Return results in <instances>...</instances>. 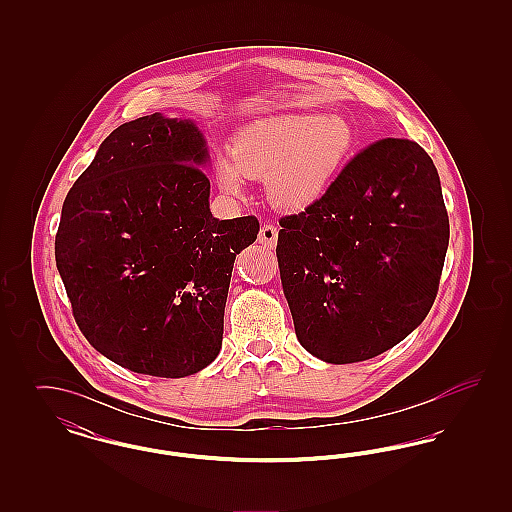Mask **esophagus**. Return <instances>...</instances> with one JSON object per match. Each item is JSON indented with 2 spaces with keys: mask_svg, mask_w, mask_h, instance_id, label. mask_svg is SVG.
<instances>
[{
  "mask_svg": "<svg viewBox=\"0 0 512 512\" xmlns=\"http://www.w3.org/2000/svg\"><path fill=\"white\" fill-rule=\"evenodd\" d=\"M278 242V228L274 224H263L259 230V244L274 247Z\"/></svg>",
  "mask_w": 512,
  "mask_h": 512,
  "instance_id": "obj_1",
  "label": "esophagus"
}]
</instances>
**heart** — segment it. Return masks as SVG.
<instances>
[{
  "label": "heart",
  "instance_id": "heart-1",
  "mask_svg": "<svg viewBox=\"0 0 512 512\" xmlns=\"http://www.w3.org/2000/svg\"><path fill=\"white\" fill-rule=\"evenodd\" d=\"M351 122L338 115H286L242 128L230 157L217 161L228 195L244 194L245 178L267 180L268 197L282 211H305L330 190L355 149Z\"/></svg>",
  "mask_w": 512,
  "mask_h": 512
}]
</instances>
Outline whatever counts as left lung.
Returning a JSON list of instances; mask_svg holds the SVG:
<instances>
[{
	"label": "left lung",
	"mask_w": 512,
	"mask_h": 512,
	"mask_svg": "<svg viewBox=\"0 0 512 512\" xmlns=\"http://www.w3.org/2000/svg\"><path fill=\"white\" fill-rule=\"evenodd\" d=\"M280 226L282 288L311 355L332 365L372 359L430 313L449 217L434 161L416 142L365 147L322 199Z\"/></svg>",
	"instance_id": "1"
}]
</instances>
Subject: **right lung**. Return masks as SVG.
I'll return each instance as SVG.
<instances>
[{
	"label": "right lung",
	"mask_w": 512,
	"mask_h": 512,
	"mask_svg": "<svg viewBox=\"0 0 512 512\" xmlns=\"http://www.w3.org/2000/svg\"><path fill=\"white\" fill-rule=\"evenodd\" d=\"M209 161L194 122H124L65 197L55 263L94 349L138 374L184 378L219 355L236 255L255 217L209 209Z\"/></svg>",
	"instance_id": "right-lung-1"
}]
</instances>
